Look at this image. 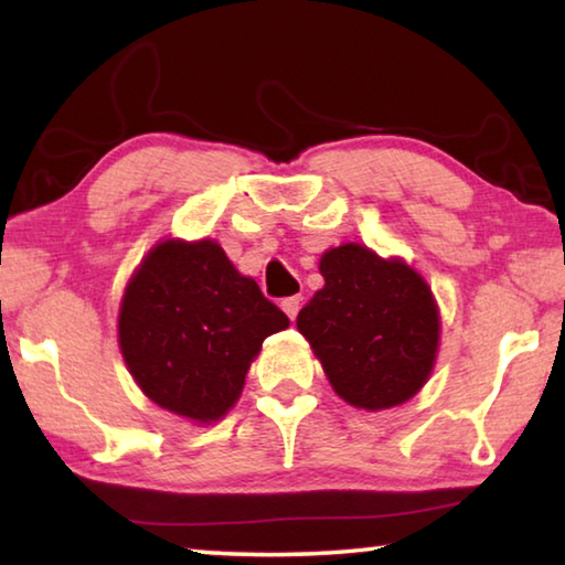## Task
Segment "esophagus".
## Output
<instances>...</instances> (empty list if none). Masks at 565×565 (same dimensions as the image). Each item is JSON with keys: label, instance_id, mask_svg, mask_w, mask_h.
I'll return each mask as SVG.
<instances>
[{"label": "esophagus", "instance_id": "obj_1", "mask_svg": "<svg viewBox=\"0 0 565 565\" xmlns=\"http://www.w3.org/2000/svg\"><path fill=\"white\" fill-rule=\"evenodd\" d=\"M281 309L286 311V317L294 321L296 313H299V309H301V296H289V299H284Z\"/></svg>", "mask_w": 565, "mask_h": 565}]
</instances>
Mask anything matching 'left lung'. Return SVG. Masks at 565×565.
Here are the masks:
<instances>
[{
    "label": "left lung",
    "mask_w": 565,
    "mask_h": 565,
    "mask_svg": "<svg viewBox=\"0 0 565 565\" xmlns=\"http://www.w3.org/2000/svg\"><path fill=\"white\" fill-rule=\"evenodd\" d=\"M323 289L296 327L347 404L366 411L408 401L431 376L438 309L428 284L406 262L381 259L361 244L321 256Z\"/></svg>",
    "instance_id": "left-lung-1"
}]
</instances>
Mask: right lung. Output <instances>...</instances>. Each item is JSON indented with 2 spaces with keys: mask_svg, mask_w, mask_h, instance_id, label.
Here are the masks:
<instances>
[{
  "mask_svg": "<svg viewBox=\"0 0 565 565\" xmlns=\"http://www.w3.org/2000/svg\"><path fill=\"white\" fill-rule=\"evenodd\" d=\"M286 327V313L212 238H167L127 284L119 349L157 406L212 424L236 404L264 339Z\"/></svg>",
  "mask_w": 565,
  "mask_h": 565,
  "instance_id": "1",
  "label": "right lung"
}]
</instances>
